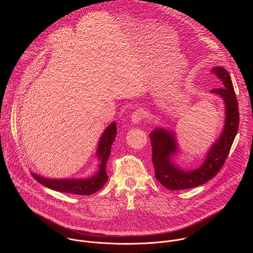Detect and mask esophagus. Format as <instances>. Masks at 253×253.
<instances>
[{
    "label": "esophagus",
    "instance_id": "esophagus-1",
    "mask_svg": "<svg viewBox=\"0 0 253 253\" xmlns=\"http://www.w3.org/2000/svg\"><path fill=\"white\" fill-rule=\"evenodd\" d=\"M143 117H144L143 116V112L141 110H137V111L132 113V115H131V122L133 124H135V125L140 124V122L143 119Z\"/></svg>",
    "mask_w": 253,
    "mask_h": 253
}]
</instances>
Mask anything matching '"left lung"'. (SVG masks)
I'll list each match as a JSON object with an SVG mask.
<instances>
[{
	"label": "left lung",
	"mask_w": 253,
	"mask_h": 253,
	"mask_svg": "<svg viewBox=\"0 0 253 253\" xmlns=\"http://www.w3.org/2000/svg\"><path fill=\"white\" fill-rule=\"evenodd\" d=\"M212 72L219 80L221 87L211 90L210 93L219 96L223 100L225 119L220 136L210 146L200 167L185 170L174 161V157L179 153L175 132L157 127L149 134L155 177L169 190L196 187L213 178L223 166L237 134L239 124L238 103L230 75L228 71L221 66L214 67Z\"/></svg>",
	"instance_id": "1"
}]
</instances>
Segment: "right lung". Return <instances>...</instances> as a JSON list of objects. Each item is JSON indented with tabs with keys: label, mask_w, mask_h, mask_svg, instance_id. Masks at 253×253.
Listing matches in <instances>:
<instances>
[{
	"label": "right lung",
	"mask_w": 253,
	"mask_h": 253,
	"mask_svg": "<svg viewBox=\"0 0 253 253\" xmlns=\"http://www.w3.org/2000/svg\"><path fill=\"white\" fill-rule=\"evenodd\" d=\"M116 122H112L110 125H108L102 133L96 151V157L99 160L98 170L90 177L54 179L43 177L34 172H32V176L42 185L55 191L78 195H91L101 189L107 182L108 176L106 173V164L111 154V146L116 138Z\"/></svg>",
	"instance_id": "add662e5"
}]
</instances>
